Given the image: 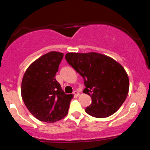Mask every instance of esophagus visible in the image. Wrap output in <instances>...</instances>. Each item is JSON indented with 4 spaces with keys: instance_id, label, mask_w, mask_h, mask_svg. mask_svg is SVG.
Wrapping results in <instances>:
<instances>
[{
    "instance_id": "34e87169",
    "label": "esophagus",
    "mask_w": 150,
    "mask_h": 150,
    "mask_svg": "<svg viewBox=\"0 0 150 150\" xmlns=\"http://www.w3.org/2000/svg\"><path fill=\"white\" fill-rule=\"evenodd\" d=\"M74 95H75V96H79V92H78V91H74Z\"/></svg>"
}]
</instances>
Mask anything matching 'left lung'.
I'll list each match as a JSON object with an SVG mask.
<instances>
[{"instance_id":"8db88e82","label":"left lung","mask_w":150,"mask_h":150,"mask_svg":"<svg viewBox=\"0 0 150 150\" xmlns=\"http://www.w3.org/2000/svg\"><path fill=\"white\" fill-rule=\"evenodd\" d=\"M65 59L84 79L83 92L91 98L86 112L96 118L111 116L120 109L129 90V79L121 64L98 52H68Z\"/></svg>"}]
</instances>
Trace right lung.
Wrapping results in <instances>:
<instances>
[{
  "label": "right lung",
  "instance_id": "add662e5",
  "mask_svg": "<svg viewBox=\"0 0 150 150\" xmlns=\"http://www.w3.org/2000/svg\"><path fill=\"white\" fill-rule=\"evenodd\" d=\"M64 54L52 51L30 64L21 86L22 100L29 112L38 120L53 123L68 113L72 95H66L55 79Z\"/></svg>",
  "mask_w": 150,
  "mask_h": 150
}]
</instances>
